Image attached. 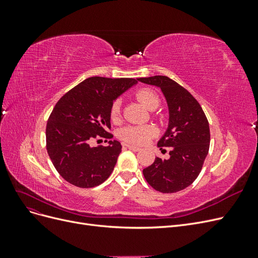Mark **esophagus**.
<instances>
[{"label":"esophagus","instance_id":"1","mask_svg":"<svg viewBox=\"0 0 258 258\" xmlns=\"http://www.w3.org/2000/svg\"><path fill=\"white\" fill-rule=\"evenodd\" d=\"M126 147H127V148H129V150H131V151H134V152H139V151H141V147H138V146H135V145L127 144V145H126Z\"/></svg>","mask_w":258,"mask_h":258}]
</instances>
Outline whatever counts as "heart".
Segmentation results:
<instances>
[{"label":"heart","instance_id":"b5f03b06","mask_svg":"<svg viewBox=\"0 0 258 258\" xmlns=\"http://www.w3.org/2000/svg\"><path fill=\"white\" fill-rule=\"evenodd\" d=\"M137 99L141 102L147 110L154 111L159 105V98L156 93L147 88H142L137 91ZM120 99L115 100L111 107V117L112 120L116 121L120 117ZM156 135V129L151 124H143V126H127L120 130V139L122 141L136 144L143 145L148 140Z\"/></svg>","mask_w":258,"mask_h":258}]
</instances>
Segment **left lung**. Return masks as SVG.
<instances>
[{
    "instance_id": "8db88e82",
    "label": "left lung",
    "mask_w": 258,
    "mask_h": 258,
    "mask_svg": "<svg viewBox=\"0 0 258 258\" xmlns=\"http://www.w3.org/2000/svg\"><path fill=\"white\" fill-rule=\"evenodd\" d=\"M138 81L158 87L169 110L168 128L157 146L161 151L170 147V156L168 159L156 157L143 169V175L160 192L183 190L197 178L209 153L210 128L206 114L188 91L167 76L141 77Z\"/></svg>"
}]
</instances>
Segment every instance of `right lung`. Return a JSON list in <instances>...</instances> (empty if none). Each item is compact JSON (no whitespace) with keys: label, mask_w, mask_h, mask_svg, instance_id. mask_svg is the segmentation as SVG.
<instances>
[{"label":"right lung","mask_w":258,"mask_h":258,"mask_svg":"<svg viewBox=\"0 0 258 258\" xmlns=\"http://www.w3.org/2000/svg\"><path fill=\"white\" fill-rule=\"evenodd\" d=\"M135 79L93 76L67 92L53 107L46 126V147L58 173L82 188L103 183L121 152L118 141L90 146L92 139H111V107L135 85Z\"/></svg>","instance_id":"add662e5"}]
</instances>
